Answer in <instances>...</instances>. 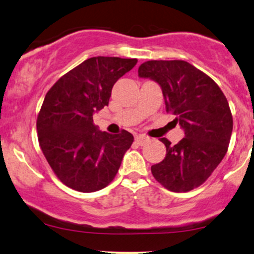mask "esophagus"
<instances>
[{
    "instance_id": "esophagus-1",
    "label": "esophagus",
    "mask_w": 254,
    "mask_h": 254,
    "mask_svg": "<svg viewBox=\"0 0 254 254\" xmlns=\"http://www.w3.org/2000/svg\"><path fill=\"white\" fill-rule=\"evenodd\" d=\"M148 139H149V138H148V137L144 136V135H137V136L135 137V142H136V143L138 144V145H143V144L145 143V142L148 141Z\"/></svg>"
}]
</instances>
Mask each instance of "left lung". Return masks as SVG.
Wrapping results in <instances>:
<instances>
[{"label":"left lung","instance_id":"1","mask_svg":"<svg viewBox=\"0 0 254 254\" xmlns=\"http://www.w3.org/2000/svg\"><path fill=\"white\" fill-rule=\"evenodd\" d=\"M138 76L160 84L166 112L176 116L185 137L166 145V156L151 166V173L167 190L188 192L211 176L228 150L233 117L228 101L216 82L185 61H148Z\"/></svg>","mask_w":254,"mask_h":254}]
</instances>
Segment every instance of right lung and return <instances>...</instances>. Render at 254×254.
<instances>
[{
    "label": "right lung",
    "mask_w": 254,
    "mask_h": 254,
    "mask_svg": "<svg viewBox=\"0 0 254 254\" xmlns=\"http://www.w3.org/2000/svg\"><path fill=\"white\" fill-rule=\"evenodd\" d=\"M136 63V58H88L46 93L37 118L38 141L54 173L72 190L106 188L132 144L127 130L116 135L99 130L93 115L109 105L113 84Z\"/></svg>",
    "instance_id": "obj_1"
}]
</instances>
